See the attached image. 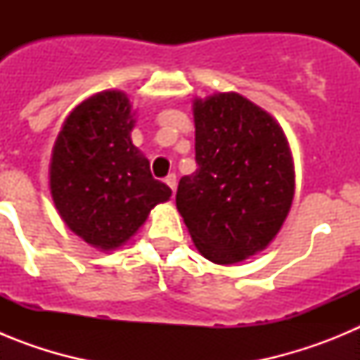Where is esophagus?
Wrapping results in <instances>:
<instances>
[{
    "mask_svg": "<svg viewBox=\"0 0 360 360\" xmlns=\"http://www.w3.org/2000/svg\"><path fill=\"white\" fill-rule=\"evenodd\" d=\"M165 184L171 187V191H176V174H169V176L165 178Z\"/></svg>",
    "mask_w": 360,
    "mask_h": 360,
    "instance_id": "1",
    "label": "esophagus"
}]
</instances>
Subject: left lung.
I'll return each instance as SVG.
<instances>
[{"mask_svg":"<svg viewBox=\"0 0 360 360\" xmlns=\"http://www.w3.org/2000/svg\"><path fill=\"white\" fill-rule=\"evenodd\" d=\"M198 169L178 184L176 209L193 243L216 265L262 252L295 193L294 157L274 117L236 91L193 101Z\"/></svg>","mask_w":360,"mask_h":360,"instance_id":"obj_1","label":"left lung"}]
</instances>
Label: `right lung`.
I'll use <instances>...</instances> for the list:
<instances>
[{
    "label": "right lung",
    "instance_id": "right-lung-1",
    "mask_svg": "<svg viewBox=\"0 0 360 360\" xmlns=\"http://www.w3.org/2000/svg\"><path fill=\"white\" fill-rule=\"evenodd\" d=\"M135 113L124 91H98L70 111L52 148L53 205L73 234L104 252L131 240L151 209L171 198L133 146Z\"/></svg>",
    "mask_w": 360,
    "mask_h": 360
}]
</instances>
